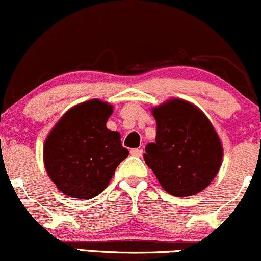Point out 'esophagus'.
Returning <instances> with one entry per match:
<instances>
[{"instance_id":"esophagus-1","label":"esophagus","mask_w":261,"mask_h":261,"mask_svg":"<svg viewBox=\"0 0 261 261\" xmlns=\"http://www.w3.org/2000/svg\"><path fill=\"white\" fill-rule=\"evenodd\" d=\"M142 153H143V150L139 149V148H133V149H130V154H132V155H136V157H141Z\"/></svg>"}]
</instances>
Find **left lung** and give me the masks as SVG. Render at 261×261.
<instances>
[{
    "mask_svg": "<svg viewBox=\"0 0 261 261\" xmlns=\"http://www.w3.org/2000/svg\"><path fill=\"white\" fill-rule=\"evenodd\" d=\"M153 117L155 142L147 144L143 157L161 186L177 197L206 189L222 160L221 142L207 117L181 99L154 108Z\"/></svg>",
    "mask_w": 261,
    "mask_h": 261,
    "instance_id": "1",
    "label": "left lung"
}]
</instances>
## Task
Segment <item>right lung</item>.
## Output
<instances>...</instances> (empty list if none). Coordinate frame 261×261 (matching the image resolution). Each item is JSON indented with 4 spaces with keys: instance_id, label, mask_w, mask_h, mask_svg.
Instances as JSON below:
<instances>
[{
    "instance_id": "1",
    "label": "right lung",
    "mask_w": 261,
    "mask_h": 261,
    "mask_svg": "<svg viewBox=\"0 0 261 261\" xmlns=\"http://www.w3.org/2000/svg\"><path fill=\"white\" fill-rule=\"evenodd\" d=\"M113 107L93 99L63 115L47 136L44 163L51 181L66 196L93 198L103 192L128 155L120 134L107 128Z\"/></svg>"
}]
</instances>
